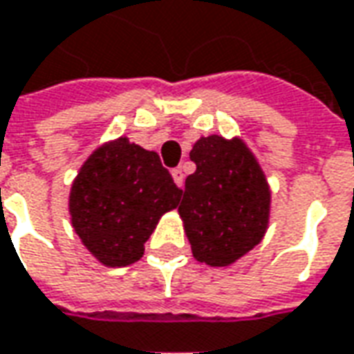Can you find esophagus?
Listing matches in <instances>:
<instances>
[{
    "label": "esophagus",
    "instance_id": "obj_1",
    "mask_svg": "<svg viewBox=\"0 0 354 354\" xmlns=\"http://www.w3.org/2000/svg\"><path fill=\"white\" fill-rule=\"evenodd\" d=\"M172 178H174V182H176V185H184V172H182V169H174L172 170Z\"/></svg>",
    "mask_w": 354,
    "mask_h": 354
}]
</instances>
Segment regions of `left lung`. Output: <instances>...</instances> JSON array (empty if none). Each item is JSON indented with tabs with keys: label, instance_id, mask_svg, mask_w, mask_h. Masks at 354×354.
<instances>
[{
	"label": "left lung",
	"instance_id": "1",
	"mask_svg": "<svg viewBox=\"0 0 354 354\" xmlns=\"http://www.w3.org/2000/svg\"><path fill=\"white\" fill-rule=\"evenodd\" d=\"M195 172L185 178L178 212L194 257L228 266L263 239L270 216V187L241 140L201 138L189 153Z\"/></svg>",
	"mask_w": 354,
	"mask_h": 354
}]
</instances>
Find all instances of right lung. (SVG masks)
<instances>
[{"label": "right lung", "instance_id": "add662e5", "mask_svg": "<svg viewBox=\"0 0 354 354\" xmlns=\"http://www.w3.org/2000/svg\"><path fill=\"white\" fill-rule=\"evenodd\" d=\"M182 189L159 155L126 138L101 145L84 162L71 187L74 232L105 266L142 259L159 218L176 209Z\"/></svg>", "mask_w": 354, "mask_h": 354}]
</instances>
